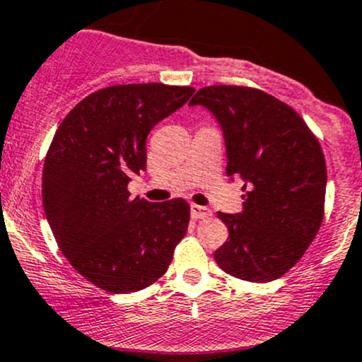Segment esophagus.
Segmentation results:
<instances>
[{"mask_svg": "<svg viewBox=\"0 0 362 362\" xmlns=\"http://www.w3.org/2000/svg\"><path fill=\"white\" fill-rule=\"evenodd\" d=\"M210 214L211 211L208 210V208L199 206V204H194V203L191 204V217L192 218H204V217H208Z\"/></svg>", "mask_w": 362, "mask_h": 362, "instance_id": "esophagus-1", "label": "esophagus"}]
</instances>
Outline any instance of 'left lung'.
I'll use <instances>...</instances> for the list:
<instances>
[{
  "instance_id": "left-lung-1",
  "label": "left lung",
  "mask_w": 362,
  "mask_h": 362,
  "mask_svg": "<svg viewBox=\"0 0 362 362\" xmlns=\"http://www.w3.org/2000/svg\"><path fill=\"white\" fill-rule=\"evenodd\" d=\"M202 105L224 134L228 177L242 178L243 211L222 214L228 242L218 268L247 282H272L303 257L324 217L327 171L322 148L289 105L259 89L210 86Z\"/></svg>"
}]
</instances>
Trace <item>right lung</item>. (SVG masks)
<instances>
[{"label":"right lung","mask_w":362,"mask_h":362,"mask_svg":"<svg viewBox=\"0 0 362 362\" xmlns=\"http://www.w3.org/2000/svg\"><path fill=\"white\" fill-rule=\"evenodd\" d=\"M192 93L164 83L105 87L80 101L54 134L43 210L69 264L100 289L127 294L152 286L187 233L185 199H131L127 184L147 166L152 127Z\"/></svg>","instance_id":"1"}]
</instances>
